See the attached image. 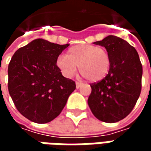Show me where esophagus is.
<instances>
[{"label": "esophagus", "instance_id": "1", "mask_svg": "<svg viewBox=\"0 0 151 151\" xmlns=\"http://www.w3.org/2000/svg\"><path fill=\"white\" fill-rule=\"evenodd\" d=\"M82 82H76V87H77V89L80 88V87L82 86Z\"/></svg>", "mask_w": 151, "mask_h": 151}]
</instances>
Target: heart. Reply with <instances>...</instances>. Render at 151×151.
<instances>
[{
  "instance_id": "b5f03b06",
  "label": "heart",
  "mask_w": 151,
  "mask_h": 151,
  "mask_svg": "<svg viewBox=\"0 0 151 151\" xmlns=\"http://www.w3.org/2000/svg\"><path fill=\"white\" fill-rule=\"evenodd\" d=\"M56 65L64 75L71 78L79 66L82 75L93 82L106 78L111 68V56L104 47L90 44H78L71 47L67 55H60Z\"/></svg>"
}]
</instances>
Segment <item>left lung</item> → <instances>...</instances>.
<instances>
[{
    "label": "left lung",
    "mask_w": 151,
    "mask_h": 151,
    "mask_svg": "<svg viewBox=\"0 0 151 151\" xmlns=\"http://www.w3.org/2000/svg\"><path fill=\"white\" fill-rule=\"evenodd\" d=\"M95 44L111 56V68L104 79L93 83L88 105L97 119L115 123L131 112L142 89V65L136 49L125 40L108 35Z\"/></svg>",
    "instance_id": "8db88e82"
}]
</instances>
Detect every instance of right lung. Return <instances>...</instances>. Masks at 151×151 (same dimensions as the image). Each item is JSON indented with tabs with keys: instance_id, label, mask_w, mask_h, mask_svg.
Instances as JSON below:
<instances>
[{
	"instance_id": "right-lung-1",
	"label": "right lung",
	"mask_w": 151,
	"mask_h": 151,
	"mask_svg": "<svg viewBox=\"0 0 151 151\" xmlns=\"http://www.w3.org/2000/svg\"><path fill=\"white\" fill-rule=\"evenodd\" d=\"M69 44L36 39L18 49L8 67V89L15 107L28 120L45 124L65 108L75 82L62 75L56 60Z\"/></svg>"
}]
</instances>
